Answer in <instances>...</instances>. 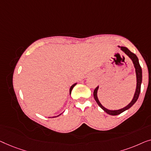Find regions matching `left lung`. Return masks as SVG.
I'll use <instances>...</instances> for the list:
<instances>
[{
	"label": "left lung",
	"instance_id": "1",
	"mask_svg": "<svg viewBox=\"0 0 151 151\" xmlns=\"http://www.w3.org/2000/svg\"><path fill=\"white\" fill-rule=\"evenodd\" d=\"M118 47H120L121 50L124 52V53L126 54L133 61V65H134V67L135 69V73H136L137 85H136V89H135V92L134 94V96H133V98L132 101H131V103H129L128 105H127L126 107H124V108H122V109H118V110H109V109H107V108L104 107L103 106L101 105V103H100L99 100L98 99V96H97V92H98V90H99V86L95 89L94 91V97L95 101H96L97 104L99 105V107H101L102 109H103L106 113L111 116H116V115H118V114H120L121 113H122V112L126 111V110L129 109V108L131 107L133 105H134L135 102L137 101V100L138 99V97L140 93V90H141V83L142 81V68L139 65V60H138V58H137V57L134 53L131 52L130 50L126 47H124V46H119Z\"/></svg>",
	"mask_w": 151,
	"mask_h": 151
}]
</instances>
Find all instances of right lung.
Listing matches in <instances>:
<instances>
[{
    "label": "right lung",
    "instance_id": "right-lung-1",
    "mask_svg": "<svg viewBox=\"0 0 151 151\" xmlns=\"http://www.w3.org/2000/svg\"><path fill=\"white\" fill-rule=\"evenodd\" d=\"M76 83H75V84H73V86H72L70 87V94H71V92H72V90H73V88H74V87H75V86H76ZM60 115H61V114H60ZM55 117H57V116H55ZM53 118H55V117H53Z\"/></svg>",
    "mask_w": 151,
    "mask_h": 151
}]
</instances>
